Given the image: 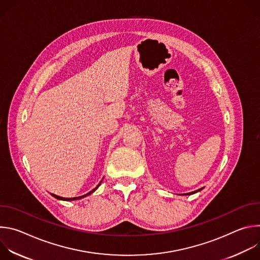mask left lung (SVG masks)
I'll list each match as a JSON object with an SVG mask.
<instances>
[{
	"label": "left lung",
	"mask_w": 260,
	"mask_h": 260,
	"mask_svg": "<svg viewBox=\"0 0 260 260\" xmlns=\"http://www.w3.org/2000/svg\"><path fill=\"white\" fill-rule=\"evenodd\" d=\"M203 188H201V189H199V190H196V191H192V192H189V193H185V196H190V194H193V193H196V192H198V191H201Z\"/></svg>",
	"instance_id": "1"
}]
</instances>
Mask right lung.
Wrapping results in <instances>:
<instances>
[{"label": "right lung", "mask_w": 260, "mask_h": 260, "mask_svg": "<svg viewBox=\"0 0 260 260\" xmlns=\"http://www.w3.org/2000/svg\"><path fill=\"white\" fill-rule=\"evenodd\" d=\"M101 183H102V181L98 184V186H96L94 189H92V190H91V191H89L88 193H86V194H84V196H81V197H78V198H61V197L55 196V194H53V193H51V196H52V197H54V198H55V199H57V200H60V201H76V200H80V199H83V198H85V197H87V196L91 194L92 192H94V191L98 189V187H99L100 185H101Z\"/></svg>", "instance_id": "right-lung-1"}]
</instances>
